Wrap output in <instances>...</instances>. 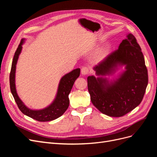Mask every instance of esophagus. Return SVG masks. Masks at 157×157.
Returning a JSON list of instances; mask_svg holds the SVG:
<instances>
[{
  "label": "esophagus",
  "instance_id": "obj_1",
  "mask_svg": "<svg viewBox=\"0 0 157 157\" xmlns=\"http://www.w3.org/2000/svg\"><path fill=\"white\" fill-rule=\"evenodd\" d=\"M89 71H90V69L88 67H83L81 69V74L82 75H86L89 73Z\"/></svg>",
  "mask_w": 157,
  "mask_h": 157
}]
</instances>
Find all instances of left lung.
I'll use <instances>...</instances> for the list:
<instances>
[{
	"label": "left lung",
	"mask_w": 157,
	"mask_h": 157,
	"mask_svg": "<svg viewBox=\"0 0 157 157\" xmlns=\"http://www.w3.org/2000/svg\"><path fill=\"white\" fill-rule=\"evenodd\" d=\"M122 66L125 70L117 78L110 81L106 77ZM94 70L97 77H88V89L92 103L101 113L120 117L140 105L148 84V74L143 53L132 34H128L118 50Z\"/></svg>",
	"instance_id": "1"
}]
</instances>
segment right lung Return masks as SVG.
Returning a JSON list of instances; mask_svg holds the SVG:
<instances>
[{
    "mask_svg": "<svg viewBox=\"0 0 157 157\" xmlns=\"http://www.w3.org/2000/svg\"><path fill=\"white\" fill-rule=\"evenodd\" d=\"M25 39H23L14 54L10 74V85L12 96L20 110L24 115L40 122H47L56 119L61 117L69 105V94L74 82L80 75V69H76L65 75L59 80L56 98L50 105L39 110H34L27 107L18 96L16 87V70L19 56L22 50V45Z\"/></svg>",
    "mask_w": 157,
    "mask_h": 157,
    "instance_id": "add662e5",
    "label": "right lung"
}]
</instances>
